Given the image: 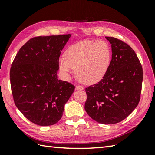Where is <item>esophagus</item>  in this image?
<instances>
[{
    "label": "esophagus",
    "instance_id": "34e87169",
    "mask_svg": "<svg viewBox=\"0 0 155 155\" xmlns=\"http://www.w3.org/2000/svg\"><path fill=\"white\" fill-rule=\"evenodd\" d=\"M76 89H77V90H82L84 88L83 86H81V85H77L76 86Z\"/></svg>",
    "mask_w": 155,
    "mask_h": 155
}]
</instances>
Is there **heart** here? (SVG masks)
<instances>
[{
  "label": "heart",
  "mask_w": 155,
  "mask_h": 155,
  "mask_svg": "<svg viewBox=\"0 0 155 155\" xmlns=\"http://www.w3.org/2000/svg\"><path fill=\"white\" fill-rule=\"evenodd\" d=\"M111 59V50L103 40L83 41L68 47L65 57L59 59L60 70L71 74L77 69V76L85 84H93L105 74Z\"/></svg>",
  "instance_id": "heart-1"
}]
</instances>
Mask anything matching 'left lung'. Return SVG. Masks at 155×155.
I'll list each match as a JSON object with an SVG mask.
<instances>
[{
  "instance_id": "left-lung-1",
  "label": "left lung",
  "mask_w": 155,
  "mask_h": 155,
  "mask_svg": "<svg viewBox=\"0 0 155 155\" xmlns=\"http://www.w3.org/2000/svg\"><path fill=\"white\" fill-rule=\"evenodd\" d=\"M112 58L103 78L85 88V110L97 122L116 124L133 112L140 100L143 69L137 54L127 43L105 37Z\"/></svg>"
}]
</instances>
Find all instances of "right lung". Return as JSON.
<instances>
[{
	"mask_svg": "<svg viewBox=\"0 0 155 155\" xmlns=\"http://www.w3.org/2000/svg\"><path fill=\"white\" fill-rule=\"evenodd\" d=\"M71 35L38 36L21 47L10 69L14 101L34 124L51 126L61 118L74 85L57 78L61 51Z\"/></svg>",
	"mask_w": 155,
	"mask_h": 155,
	"instance_id": "obj_1",
	"label": "right lung"
}]
</instances>
